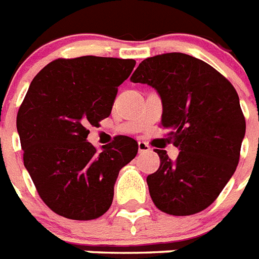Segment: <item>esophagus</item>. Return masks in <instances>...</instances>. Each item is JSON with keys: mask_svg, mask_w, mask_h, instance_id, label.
<instances>
[{"mask_svg": "<svg viewBox=\"0 0 259 259\" xmlns=\"http://www.w3.org/2000/svg\"><path fill=\"white\" fill-rule=\"evenodd\" d=\"M138 146H139V152L140 154H143V152H148V151L151 150L150 146L147 144L146 142H139L138 143Z\"/></svg>", "mask_w": 259, "mask_h": 259, "instance_id": "esophagus-1", "label": "esophagus"}]
</instances>
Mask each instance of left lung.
<instances>
[{
	"instance_id": "left-lung-1",
	"label": "left lung",
	"mask_w": 259,
	"mask_h": 259,
	"mask_svg": "<svg viewBox=\"0 0 259 259\" xmlns=\"http://www.w3.org/2000/svg\"><path fill=\"white\" fill-rule=\"evenodd\" d=\"M131 81L158 92L162 125L181 151L171 160L155 150L160 167L147 177L155 206L178 217L207 208L239 162L246 121L235 88L211 65L178 52L143 60Z\"/></svg>"
}]
</instances>
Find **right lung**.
Masks as SVG:
<instances>
[{
  "mask_svg": "<svg viewBox=\"0 0 259 259\" xmlns=\"http://www.w3.org/2000/svg\"><path fill=\"white\" fill-rule=\"evenodd\" d=\"M135 60L82 56L59 59L29 85L17 113L24 165L38 195L56 214L91 221L107 212L119 171L138 154V142L116 136L97 151L88 128L109 116L117 87Z\"/></svg>",
  "mask_w": 259,
  "mask_h": 259,
  "instance_id": "add662e5",
  "label": "right lung"
}]
</instances>
